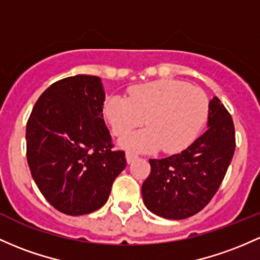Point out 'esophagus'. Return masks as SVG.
<instances>
[{
    "label": "esophagus",
    "mask_w": 260,
    "mask_h": 260,
    "mask_svg": "<svg viewBox=\"0 0 260 260\" xmlns=\"http://www.w3.org/2000/svg\"><path fill=\"white\" fill-rule=\"evenodd\" d=\"M137 158H138V155H137V154H135V153H132V152L125 153V160H127L128 164H131L132 161H135Z\"/></svg>",
    "instance_id": "34e87169"
}]
</instances>
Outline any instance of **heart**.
Wrapping results in <instances>:
<instances>
[{
    "instance_id": "b5f03b06",
    "label": "heart",
    "mask_w": 260,
    "mask_h": 260,
    "mask_svg": "<svg viewBox=\"0 0 260 260\" xmlns=\"http://www.w3.org/2000/svg\"><path fill=\"white\" fill-rule=\"evenodd\" d=\"M209 100L201 88L184 81L161 79L137 85L127 99H107L104 116L113 135H128L143 124L148 128L119 141L125 149L136 152L178 153L195 141L206 121Z\"/></svg>"
}]
</instances>
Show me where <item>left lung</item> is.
I'll return each mask as SVG.
<instances>
[{
	"instance_id": "8db88e82",
	"label": "left lung",
	"mask_w": 260,
	"mask_h": 260,
	"mask_svg": "<svg viewBox=\"0 0 260 260\" xmlns=\"http://www.w3.org/2000/svg\"><path fill=\"white\" fill-rule=\"evenodd\" d=\"M235 148L232 117L213 96L206 132L181 153L149 160L152 170L142 185L145 207L167 219H184L200 212L217 192Z\"/></svg>"
}]
</instances>
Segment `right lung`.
<instances>
[{
  "label": "right lung",
  "instance_id": "1",
  "mask_svg": "<svg viewBox=\"0 0 260 260\" xmlns=\"http://www.w3.org/2000/svg\"><path fill=\"white\" fill-rule=\"evenodd\" d=\"M105 96L99 76H70L42 93L27 122L30 173L45 200L65 215L101 209L127 165L124 152L112 150Z\"/></svg>",
  "mask_w": 260,
  "mask_h": 260
}]
</instances>
